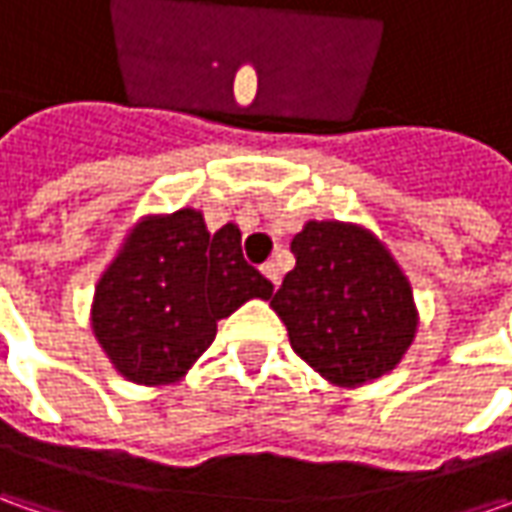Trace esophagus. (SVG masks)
I'll return each instance as SVG.
<instances>
[{
    "label": "esophagus",
    "instance_id": "34e87169",
    "mask_svg": "<svg viewBox=\"0 0 512 512\" xmlns=\"http://www.w3.org/2000/svg\"><path fill=\"white\" fill-rule=\"evenodd\" d=\"M262 273H265L267 279H270V285H279V279H282V270H279V265H276L273 259L262 265Z\"/></svg>",
    "mask_w": 512,
    "mask_h": 512
}]
</instances>
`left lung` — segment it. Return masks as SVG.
I'll return each mask as SVG.
<instances>
[{"instance_id":"left-lung-1","label":"left lung","mask_w":512,"mask_h":512,"mask_svg":"<svg viewBox=\"0 0 512 512\" xmlns=\"http://www.w3.org/2000/svg\"><path fill=\"white\" fill-rule=\"evenodd\" d=\"M296 267L270 296L290 347L333 384L393 370L416 333L413 293L393 256L367 230L307 222L293 236Z\"/></svg>"}]
</instances>
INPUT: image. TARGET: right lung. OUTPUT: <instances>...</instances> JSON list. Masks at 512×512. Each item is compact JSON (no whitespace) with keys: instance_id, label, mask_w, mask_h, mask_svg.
Returning a JSON list of instances; mask_svg holds the SVG:
<instances>
[{"instance_id":"obj_1","label":"right lung","mask_w":512,"mask_h":512,"mask_svg":"<svg viewBox=\"0 0 512 512\" xmlns=\"http://www.w3.org/2000/svg\"><path fill=\"white\" fill-rule=\"evenodd\" d=\"M273 285L242 256L236 225L210 233L176 210L133 227L96 285L93 330L116 370L139 384L176 382L216 339V322Z\"/></svg>"}]
</instances>
